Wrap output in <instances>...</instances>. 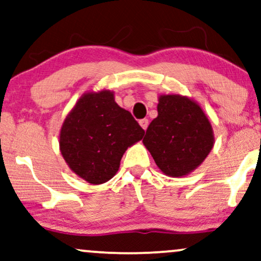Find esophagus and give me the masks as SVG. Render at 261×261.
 Instances as JSON below:
<instances>
[{"label": "esophagus", "instance_id": "34e87169", "mask_svg": "<svg viewBox=\"0 0 261 261\" xmlns=\"http://www.w3.org/2000/svg\"><path fill=\"white\" fill-rule=\"evenodd\" d=\"M148 124H149V121H148V119H142V120H140V125L142 126V128H143V130H147Z\"/></svg>", "mask_w": 261, "mask_h": 261}]
</instances>
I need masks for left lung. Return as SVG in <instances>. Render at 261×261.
<instances>
[{
    "mask_svg": "<svg viewBox=\"0 0 261 261\" xmlns=\"http://www.w3.org/2000/svg\"><path fill=\"white\" fill-rule=\"evenodd\" d=\"M161 172L184 177L197 169L214 144L213 128L199 103L182 95H160L158 117L143 138Z\"/></svg>",
    "mask_w": 261,
    "mask_h": 261,
    "instance_id": "1",
    "label": "left lung"
}]
</instances>
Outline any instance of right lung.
<instances>
[{"instance_id": "right-lung-1", "label": "right lung", "mask_w": 261, "mask_h": 261, "mask_svg": "<svg viewBox=\"0 0 261 261\" xmlns=\"http://www.w3.org/2000/svg\"><path fill=\"white\" fill-rule=\"evenodd\" d=\"M131 113L113 91L85 92L60 130V151L68 167L90 184L106 183L118 172L125 150L143 138Z\"/></svg>"}]
</instances>
